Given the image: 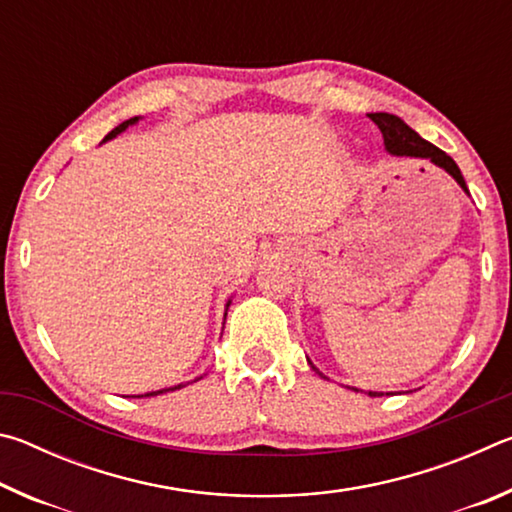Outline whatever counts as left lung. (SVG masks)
I'll use <instances>...</instances> for the list:
<instances>
[{
    "instance_id": "8db88e82",
    "label": "left lung",
    "mask_w": 512,
    "mask_h": 512,
    "mask_svg": "<svg viewBox=\"0 0 512 512\" xmlns=\"http://www.w3.org/2000/svg\"><path fill=\"white\" fill-rule=\"evenodd\" d=\"M370 119L375 121V124L379 126L381 135H384V146L386 151L391 155H397V158H424V160H431L433 164H436L438 169L447 171L449 176H452L458 187L463 189V192L470 196V192H467V185L463 180V173L461 169H458V164L449 158V155L445 151H440L438 146H433L431 142L422 140V137L413 131V128L409 124H404V121L400 117L391 115V112H372ZM309 361V359H307ZM311 370L316 372V375H320L323 379H327L323 372H320L314 363L309 361ZM350 388V386H348ZM352 391L359 393V388H352ZM370 397H381L384 393H377V391H368ZM388 395V393H386Z\"/></svg>"
}]
</instances>
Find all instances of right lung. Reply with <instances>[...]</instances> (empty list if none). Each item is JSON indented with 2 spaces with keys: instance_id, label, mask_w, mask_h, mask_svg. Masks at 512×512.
<instances>
[{
  "instance_id": "1",
  "label": "right lung",
  "mask_w": 512,
  "mask_h": 512,
  "mask_svg": "<svg viewBox=\"0 0 512 512\" xmlns=\"http://www.w3.org/2000/svg\"><path fill=\"white\" fill-rule=\"evenodd\" d=\"M142 117H133V119H126L124 121V124H119L117 128H115V131H110L106 137H103V142H108V140H112V137H117L119 133H124L126 131V128L128 126H135L137 124V121H140ZM101 142V144H103ZM232 305V298L228 300V302H225V316H228V307ZM198 379H203V377H196L194 381H198ZM187 384H189V381H187ZM187 384H178V386H169V388H160V391H151V393H144V395H131V397H155V395H162V393H169V391H178V388H183V386H187Z\"/></svg>"
}]
</instances>
